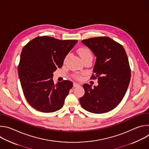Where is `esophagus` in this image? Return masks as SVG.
I'll return each mask as SVG.
<instances>
[{"label":"esophagus","instance_id":"esophagus-1","mask_svg":"<svg viewBox=\"0 0 149 149\" xmlns=\"http://www.w3.org/2000/svg\"><path fill=\"white\" fill-rule=\"evenodd\" d=\"M73 86H74V87H78V86H79L80 85H79V84L77 83V82H74Z\"/></svg>","mask_w":149,"mask_h":149}]
</instances>
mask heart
Returning a JSON list of instances; mask_svg holds the SVG:
<instances>
[{
  "label": "heart",
  "mask_w": 149,
  "mask_h": 149,
  "mask_svg": "<svg viewBox=\"0 0 149 149\" xmlns=\"http://www.w3.org/2000/svg\"><path fill=\"white\" fill-rule=\"evenodd\" d=\"M78 52L79 55L80 56L81 59L84 58H86V57H88V56H93L91 51L89 49H88L87 48H79L78 51ZM79 78L80 77L79 76L77 77V78Z\"/></svg>",
  "instance_id": "obj_1"
}]
</instances>
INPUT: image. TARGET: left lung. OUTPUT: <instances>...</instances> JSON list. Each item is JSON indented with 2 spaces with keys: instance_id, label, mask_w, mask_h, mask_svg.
<instances>
[{
  "instance_id": "obj_1",
  "label": "left lung",
  "mask_w": 149,
  "mask_h": 149,
  "mask_svg": "<svg viewBox=\"0 0 149 149\" xmlns=\"http://www.w3.org/2000/svg\"><path fill=\"white\" fill-rule=\"evenodd\" d=\"M87 46L97 57L93 68L98 85L85 84L84 95L79 98L82 107L95 114L113 110L123 100L128 88L131 70L123 47L109 37L100 36L84 39Z\"/></svg>"
}]
</instances>
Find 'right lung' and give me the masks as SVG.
Masks as SVG:
<instances>
[{
	"instance_id": "1",
	"label": "right lung",
	"mask_w": 149,
	"mask_h": 149,
	"mask_svg": "<svg viewBox=\"0 0 149 149\" xmlns=\"http://www.w3.org/2000/svg\"><path fill=\"white\" fill-rule=\"evenodd\" d=\"M77 42L38 36L22 49L19 78L27 101L36 110L52 113L62 107L73 83L63 80L54 84L53 72L62 67L66 56Z\"/></svg>"
}]
</instances>
